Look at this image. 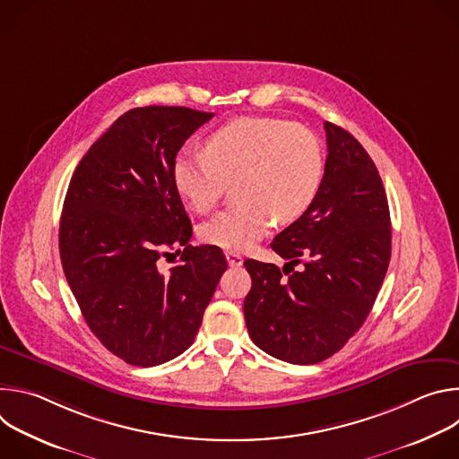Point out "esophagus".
Listing matches in <instances>:
<instances>
[{"mask_svg": "<svg viewBox=\"0 0 459 459\" xmlns=\"http://www.w3.org/2000/svg\"><path fill=\"white\" fill-rule=\"evenodd\" d=\"M225 257H227V261H229V267H239V265H243V257L239 255V254H236V252H225Z\"/></svg>", "mask_w": 459, "mask_h": 459, "instance_id": "1", "label": "esophagus"}]
</instances>
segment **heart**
<instances>
[{"mask_svg": "<svg viewBox=\"0 0 459 459\" xmlns=\"http://www.w3.org/2000/svg\"><path fill=\"white\" fill-rule=\"evenodd\" d=\"M170 176L183 204L198 214L212 211L236 181L238 205L205 221L200 236L241 252L274 220L289 225L310 211L325 178V151L312 130L292 121L239 117L214 130L204 152H179Z\"/></svg>", "mask_w": 459, "mask_h": 459, "instance_id": "heart-1", "label": "heart"}]
</instances>
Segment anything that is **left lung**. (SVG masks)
I'll use <instances>...</instances> for the list:
<instances>
[{"mask_svg":"<svg viewBox=\"0 0 459 459\" xmlns=\"http://www.w3.org/2000/svg\"><path fill=\"white\" fill-rule=\"evenodd\" d=\"M325 133L317 198L271 243L287 259L283 273L255 259L243 264L252 278L243 303L252 342L294 365L331 358L359 331L390 261V212L374 161L345 128L325 121Z\"/></svg>","mask_w":459,"mask_h":459,"instance_id":"1","label":"left lung"}]
</instances>
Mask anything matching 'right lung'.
<instances>
[{
	"label": "right lung",
	"mask_w": 459,
	"mask_h": 459,
	"mask_svg": "<svg viewBox=\"0 0 459 459\" xmlns=\"http://www.w3.org/2000/svg\"><path fill=\"white\" fill-rule=\"evenodd\" d=\"M212 116L160 105L125 112L83 156L65 195V278L89 329L128 365L185 352L227 271L218 247L188 245L192 225L170 176L183 143ZM178 244L180 264L163 275L157 261Z\"/></svg>",
	"instance_id": "1"
}]
</instances>
